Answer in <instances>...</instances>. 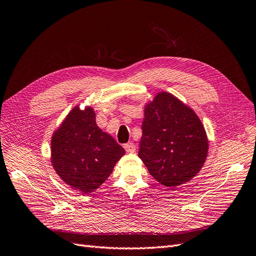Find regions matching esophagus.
Instances as JSON below:
<instances>
[{"mask_svg":"<svg viewBox=\"0 0 256 256\" xmlns=\"http://www.w3.org/2000/svg\"><path fill=\"white\" fill-rule=\"evenodd\" d=\"M124 149H126V151L128 153H134L136 151V147L133 142H128L124 144Z\"/></svg>","mask_w":256,"mask_h":256,"instance_id":"esophagus-1","label":"esophagus"}]
</instances>
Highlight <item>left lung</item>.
Here are the masks:
<instances>
[{"label":"left lung","instance_id":"left-lung-1","mask_svg":"<svg viewBox=\"0 0 256 256\" xmlns=\"http://www.w3.org/2000/svg\"><path fill=\"white\" fill-rule=\"evenodd\" d=\"M138 156L167 188L193 179L205 164L208 137L198 116L172 93L158 92L144 109Z\"/></svg>","mask_w":256,"mask_h":256}]
</instances>
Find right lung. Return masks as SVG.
Returning a JSON list of instances; mask_svg holds the SVG:
<instances>
[{"instance_id": "add662e5", "label": "right lung", "mask_w": 256, "mask_h": 256, "mask_svg": "<svg viewBox=\"0 0 256 256\" xmlns=\"http://www.w3.org/2000/svg\"><path fill=\"white\" fill-rule=\"evenodd\" d=\"M91 106L76 105L51 137L50 160L56 174L72 190L96 191L110 176L126 150L96 124Z\"/></svg>"}]
</instances>
